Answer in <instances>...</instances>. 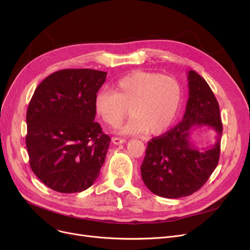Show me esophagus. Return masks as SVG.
I'll return each instance as SVG.
<instances>
[{
  "label": "esophagus",
  "mask_w": 250,
  "mask_h": 250,
  "mask_svg": "<svg viewBox=\"0 0 250 250\" xmlns=\"http://www.w3.org/2000/svg\"><path fill=\"white\" fill-rule=\"evenodd\" d=\"M112 143L114 144V145H120V144L125 143V139H122V138L113 137V138H112Z\"/></svg>",
  "instance_id": "obj_1"
}]
</instances>
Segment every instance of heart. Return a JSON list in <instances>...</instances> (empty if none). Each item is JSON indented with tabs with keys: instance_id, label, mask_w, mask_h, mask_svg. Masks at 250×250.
<instances>
[{
	"instance_id": "obj_1",
	"label": "heart",
	"mask_w": 250,
	"mask_h": 250,
	"mask_svg": "<svg viewBox=\"0 0 250 250\" xmlns=\"http://www.w3.org/2000/svg\"><path fill=\"white\" fill-rule=\"evenodd\" d=\"M181 97L175 79L138 70L118 78L112 90L98 92L94 109L103 123L115 127L123 123L129 108L132 117L121 129L122 134L147 130L150 135H158L175 120Z\"/></svg>"
}]
</instances>
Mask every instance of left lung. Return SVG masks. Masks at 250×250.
Listing matches in <instances>:
<instances>
[{
  "label": "left lung",
  "instance_id": "left-lung-1",
  "mask_svg": "<svg viewBox=\"0 0 250 250\" xmlns=\"http://www.w3.org/2000/svg\"><path fill=\"white\" fill-rule=\"evenodd\" d=\"M188 100L182 121L153 138L141 166L142 179L155 194L178 199L198 191L214 172L220 158L223 132L219 103L205 79L188 73ZM208 125L216 132L214 145L199 149L190 142L191 129Z\"/></svg>",
  "mask_w": 250,
  "mask_h": 250
}]
</instances>
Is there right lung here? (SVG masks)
<instances>
[{
  "mask_svg": "<svg viewBox=\"0 0 250 250\" xmlns=\"http://www.w3.org/2000/svg\"><path fill=\"white\" fill-rule=\"evenodd\" d=\"M106 75L64 69L34 91L26 113V147L31 170L52 190L81 192L99 175L110 138L94 122V100Z\"/></svg>",
  "mask_w": 250,
  "mask_h": 250,
  "instance_id": "1",
  "label": "right lung"
}]
</instances>
